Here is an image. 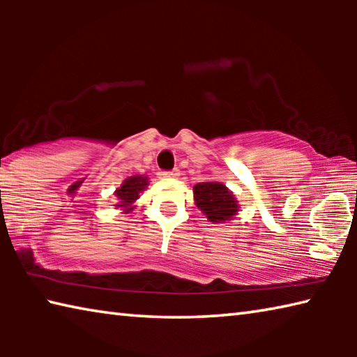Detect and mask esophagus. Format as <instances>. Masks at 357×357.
<instances>
[{
    "label": "esophagus",
    "instance_id": "obj_1",
    "mask_svg": "<svg viewBox=\"0 0 357 357\" xmlns=\"http://www.w3.org/2000/svg\"><path fill=\"white\" fill-rule=\"evenodd\" d=\"M159 178L164 179H176L179 178V170H172V172H160Z\"/></svg>",
    "mask_w": 357,
    "mask_h": 357
}]
</instances>
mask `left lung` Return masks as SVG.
I'll return each instance as SVG.
<instances>
[{
	"instance_id": "left-lung-1",
	"label": "left lung",
	"mask_w": 357,
	"mask_h": 357,
	"mask_svg": "<svg viewBox=\"0 0 357 357\" xmlns=\"http://www.w3.org/2000/svg\"><path fill=\"white\" fill-rule=\"evenodd\" d=\"M193 202L203 215L213 223H225L239 213L234 193L225 184L206 181L193 185Z\"/></svg>"
}]
</instances>
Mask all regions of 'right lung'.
<instances>
[{"instance_id":"add662e5","label":"right lung","mask_w":357,"mask_h":357,"mask_svg":"<svg viewBox=\"0 0 357 357\" xmlns=\"http://www.w3.org/2000/svg\"><path fill=\"white\" fill-rule=\"evenodd\" d=\"M149 184V178L144 174H134L123 181L116 190L113 192V195L116 197V209L123 211V214L132 213V209L135 208V202L140 198V193L146 189Z\"/></svg>"}]
</instances>
